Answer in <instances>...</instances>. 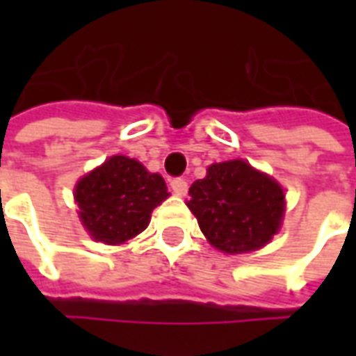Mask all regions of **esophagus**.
Listing matches in <instances>:
<instances>
[{
	"mask_svg": "<svg viewBox=\"0 0 356 356\" xmlns=\"http://www.w3.org/2000/svg\"><path fill=\"white\" fill-rule=\"evenodd\" d=\"M171 191L177 194V196H185L186 191H188V183L181 177L171 179Z\"/></svg>",
	"mask_w": 356,
	"mask_h": 356,
	"instance_id": "obj_1",
	"label": "esophagus"
}]
</instances>
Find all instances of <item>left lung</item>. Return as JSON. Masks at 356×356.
<instances>
[{
	"instance_id": "obj_1",
	"label": "left lung",
	"mask_w": 356,
	"mask_h": 356,
	"mask_svg": "<svg viewBox=\"0 0 356 356\" xmlns=\"http://www.w3.org/2000/svg\"><path fill=\"white\" fill-rule=\"evenodd\" d=\"M188 208L206 238L225 254H246L280 229L284 191L244 160L213 163L188 188Z\"/></svg>"
}]
</instances>
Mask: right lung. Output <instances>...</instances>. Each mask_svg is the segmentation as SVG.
<instances>
[{"instance_id": "obj_1", "label": "right lung", "mask_w": 356, "mask_h": 356, "mask_svg": "<svg viewBox=\"0 0 356 356\" xmlns=\"http://www.w3.org/2000/svg\"><path fill=\"white\" fill-rule=\"evenodd\" d=\"M170 196L163 179L127 156H112L81 179L74 198L89 234L104 244H124L150 223V213Z\"/></svg>"}]
</instances>
